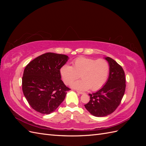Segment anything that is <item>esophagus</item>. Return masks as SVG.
Returning a JSON list of instances; mask_svg holds the SVG:
<instances>
[{"label":"esophagus","instance_id":"34e87169","mask_svg":"<svg viewBox=\"0 0 146 146\" xmlns=\"http://www.w3.org/2000/svg\"><path fill=\"white\" fill-rule=\"evenodd\" d=\"M77 92H78V94H84L83 92H81V91H77Z\"/></svg>","mask_w":146,"mask_h":146}]
</instances>
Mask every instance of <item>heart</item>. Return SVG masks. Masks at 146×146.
I'll list each match as a JSON object with an SVG mask.
<instances>
[{
    "mask_svg": "<svg viewBox=\"0 0 146 146\" xmlns=\"http://www.w3.org/2000/svg\"><path fill=\"white\" fill-rule=\"evenodd\" d=\"M60 75L66 85H69L79 77L82 79L71 84L75 89L82 91L91 88L97 91L107 82L110 72V64L105 59L78 57L72 62V66L64 64L60 68Z\"/></svg>",
    "mask_w": 146,
    "mask_h": 146,
    "instance_id": "heart-1",
    "label": "heart"
}]
</instances>
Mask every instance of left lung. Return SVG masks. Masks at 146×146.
<instances>
[{
    "instance_id": "1",
    "label": "left lung",
    "mask_w": 146,
    "mask_h": 146,
    "mask_svg": "<svg viewBox=\"0 0 146 146\" xmlns=\"http://www.w3.org/2000/svg\"><path fill=\"white\" fill-rule=\"evenodd\" d=\"M110 64L107 82L100 90L89 94L90 100L85 107L92 115L96 117L108 116L115 111L125 90V73L122 68L110 57H105Z\"/></svg>"
}]
</instances>
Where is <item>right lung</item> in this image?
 Segmentation results:
<instances>
[{"mask_svg":"<svg viewBox=\"0 0 146 146\" xmlns=\"http://www.w3.org/2000/svg\"><path fill=\"white\" fill-rule=\"evenodd\" d=\"M69 57L48 52L35 58L26 66L22 85L30 107L43 114H48L59 107L70 90L61 80L60 68Z\"/></svg>","mask_w":146,"mask_h":146,"instance_id":"right-lung-1","label":"right lung"}]
</instances>
